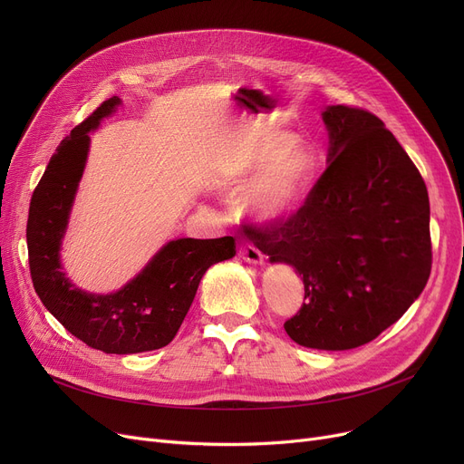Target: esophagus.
Returning a JSON list of instances; mask_svg holds the SVG:
<instances>
[{
    "mask_svg": "<svg viewBox=\"0 0 464 464\" xmlns=\"http://www.w3.org/2000/svg\"><path fill=\"white\" fill-rule=\"evenodd\" d=\"M238 257H240L242 261L250 263V265H263V263H265V256H263L256 246H252V245L240 246V248H238Z\"/></svg>",
    "mask_w": 464,
    "mask_h": 464,
    "instance_id": "34e87169",
    "label": "esophagus"
}]
</instances>
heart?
<instances>
[{
	"instance_id": "b5f03b06",
	"label": "heart",
	"mask_w": 464,
	"mask_h": 464,
	"mask_svg": "<svg viewBox=\"0 0 464 464\" xmlns=\"http://www.w3.org/2000/svg\"><path fill=\"white\" fill-rule=\"evenodd\" d=\"M315 158L310 146L282 133L242 142L224 163L226 180L240 188L237 207L254 222H278L299 208L312 186Z\"/></svg>"
}]
</instances>
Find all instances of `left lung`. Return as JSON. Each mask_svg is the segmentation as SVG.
<instances>
[{"label":"left lung","mask_w":464,"mask_h":464,"mask_svg":"<svg viewBox=\"0 0 464 464\" xmlns=\"http://www.w3.org/2000/svg\"><path fill=\"white\" fill-rule=\"evenodd\" d=\"M327 169L284 224L254 233L271 263L304 284L301 310L284 324L297 344L343 352L371 343L416 301L430 275L429 193L383 121L329 105Z\"/></svg>","instance_id":"obj_1"}]
</instances>
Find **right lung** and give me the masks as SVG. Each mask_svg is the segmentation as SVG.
<instances>
[{
  "label": "right lung",
  "mask_w": 464,
  "mask_h": 464,
  "mask_svg": "<svg viewBox=\"0 0 464 464\" xmlns=\"http://www.w3.org/2000/svg\"><path fill=\"white\" fill-rule=\"evenodd\" d=\"M120 105L111 97L60 142L34 191L26 238L34 287L46 310L90 348L128 355L175 338L208 266L235 256V238L170 240L112 294H90L65 276L60 250L88 160V133Z\"/></svg>",
  "instance_id": "1"
}]
</instances>
